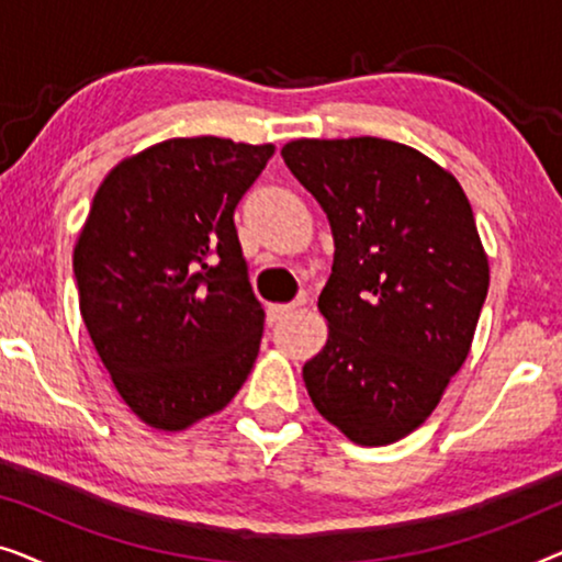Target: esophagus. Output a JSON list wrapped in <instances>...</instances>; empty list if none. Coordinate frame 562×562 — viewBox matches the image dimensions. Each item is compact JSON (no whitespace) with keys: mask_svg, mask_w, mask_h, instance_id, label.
Segmentation results:
<instances>
[{"mask_svg":"<svg viewBox=\"0 0 562 562\" xmlns=\"http://www.w3.org/2000/svg\"><path fill=\"white\" fill-rule=\"evenodd\" d=\"M306 302V299L302 296L299 299L296 304H273L271 310H268V317H271V322H281V319H286V317H291V314L296 312V306H302Z\"/></svg>","mask_w":562,"mask_h":562,"instance_id":"obj_1","label":"esophagus"}]
</instances>
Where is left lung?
Listing matches in <instances>:
<instances>
[{"label": "left lung", "mask_w": 562, "mask_h": 562, "mask_svg": "<svg viewBox=\"0 0 562 562\" xmlns=\"http://www.w3.org/2000/svg\"><path fill=\"white\" fill-rule=\"evenodd\" d=\"M283 164L325 210L335 263L312 404L358 445L414 432L471 350L488 258L456 176L381 137L291 140Z\"/></svg>", "instance_id": "1"}]
</instances>
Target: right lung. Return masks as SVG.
<instances>
[{"label":"right lung","mask_w":562,"mask_h":562,"mask_svg":"<svg viewBox=\"0 0 562 562\" xmlns=\"http://www.w3.org/2000/svg\"><path fill=\"white\" fill-rule=\"evenodd\" d=\"M273 145L173 137L114 166L74 248L79 306L114 389L145 425L225 409L256 363L266 312L235 206Z\"/></svg>","instance_id":"add662e5"}]
</instances>
